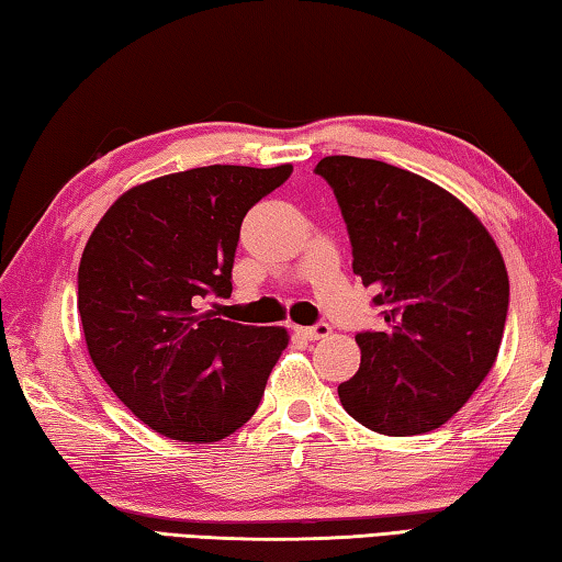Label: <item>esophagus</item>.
<instances>
[{
  "mask_svg": "<svg viewBox=\"0 0 562 562\" xmlns=\"http://www.w3.org/2000/svg\"><path fill=\"white\" fill-rule=\"evenodd\" d=\"M295 333L303 335L305 340H323V337H327L333 333V327L327 323H317L313 327H295Z\"/></svg>",
  "mask_w": 562,
  "mask_h": 562,
  "instance_id": "obj_1",
  "label": "esophagus"
}]
</instances>
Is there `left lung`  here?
I'll return each instance as SVG.
<instances>
[{
  "label": "left lung",
  "mask_w": 562,
  "mask_h": 562,
  "mask_svg": "<svg viewBox=\"0 0 562 562\" xmlns=\"http://www.w3.org/2000/svg\"><path fill=\"white\" fill-rule=\"evenodd\" d=\"M352 241V269L376 291L384 330L359 333L342 408L381 436H420L458 413L492 372L509 273L482 220L428 178L374 158L325 156Z\"/></svg>",
  "instance_id": "left-lung-1"
}]
</instances>
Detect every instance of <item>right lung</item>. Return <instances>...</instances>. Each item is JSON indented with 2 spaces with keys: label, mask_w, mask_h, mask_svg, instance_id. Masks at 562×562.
<instances>
[{
  "label": "right lung",
  "mask_w": 562,
  "mask_h": 562,
  "mask_svg": "<svg viewBox=\"0 0 562 562\" xmlns=\"http://www.w3.org/2000/svg\"><path fill=\"white\" fill-rule=\"evenodd\" d=\"M293 166H203L126 190L102 215L78 269L94 369L154 432L217 442L254 416L289 345L285 327L207 311L232 293L241 220Z\"/></svg>",
  "instance_id": "1"
}]
</instances>
